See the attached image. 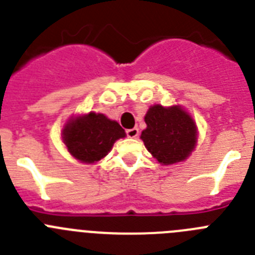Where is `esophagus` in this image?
I'll list each match as a JSON object with an SVG mask.
<instances>
[{
  "label": "esophagus",
  "mask_w": 255,
  "mask_h": 255,
  "mask_svg": "<svg viewBox=\"0 0 255 255\" xmlns=\"http://www.w3.org/2000/svg\"><path fill=\"white\" fill-rule=\"evenodd\" d=\"M126 134H128L129 138H136V136L139 135V129L138 128H132V129L126 130Z\"/></svg>",
  "instance_id": "1"
}]
</instances>
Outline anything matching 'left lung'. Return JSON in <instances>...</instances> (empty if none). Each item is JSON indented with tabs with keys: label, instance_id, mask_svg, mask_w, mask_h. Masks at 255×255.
Here are the masks:
<instances>
[{
	"label": "left lung",
	"instance_id": "8db88e82",
	"mask_svg": "<svg viewBox=\"0 0 255 255\" xmlns=\"http://www.w3.org/2000/svg\"><path fill=\"white\" fill-rule=\"evenodd\" d=\"M144 121L147 128L141 131L140 139L161 164L170 166L185 161L195 149L197 124L181 106H150Z\"/></svg>",
	"mask_w": 255,
	"mask_h": 255
}]
</instances>
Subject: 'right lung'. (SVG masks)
Listing matches in <instances>:
<instances>
[{
    "mask_svg": "<svg viewBox=\"0 0 255 255\" xmlns=\"http://www.w3.org/2000/svg\"><path fill=\"white\" fill-rule=\"evenodd\" d=\"M125 136V130L117 121L93 111L71 116L61 131V138L70 154L87 164L105 158L115 141Z\"/></svg>",
    "mask_w": 255,
    "mask_h": 255,
    "instance_id": "obj_1",
    "label": "right lung"
}]
</instances>
